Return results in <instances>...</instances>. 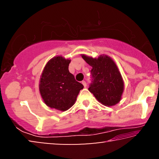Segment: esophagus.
Wrapping results in <instances>:
<instances>
[{"label":"esophagus","mask_w":159,"mask_h":159,"mask_svg":"<svg viewBox=\"0 0 159 159\" xmlns=\"http://www.w3.org/2000/svg\"><path fill=\"white\" fill-rule=\"evenodd\" d=\"M82 84L83 85V86H84V87H86V86H87V83H86V82L85 81V80H83Z\"/></svg>","instance_id":"obj_1"}]
</instances>
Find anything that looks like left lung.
Returning a JSON list of instances; mask_svg holds the SVG:
<instances>
[{"mask_svg": "<svg viewBox=\"0 0 159 159\" xmlns=\"http://www.w3.org/2000/svg\"><path fill=\"white\" fill-rule=\"evenodd\" d=\"M90 66L92 81L88 90L98 100L105 106H113L121 99L123 92V81L116 65L107 55H101L98 59L82 55Z\"/></svg>", "mask_w": 159, "mask_h": 159, "instance_id": "8db88e82", "label": "left lung"}]
</instances>
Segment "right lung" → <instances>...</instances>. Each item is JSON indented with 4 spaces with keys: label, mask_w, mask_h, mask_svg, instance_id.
I'll return each instance as SVG.
<instances>
[{
    "label": "right lung",
    "mask_w": 159,
    "mask_h": 159,
    "mask_svg": "<svg viewBox=\"0 0 159 159\" xmlns=\"http://www.w3.org/2000/svg\"><path fill=\"white\" fill-rule=\"evenodd\" d=\"M71 60L57 56L45 65L39 84V90L46 105L66 111L74 105L83 85L69 71Z\"/></svg>",
    "instance_id": "add662e5"
}]
</instances>
